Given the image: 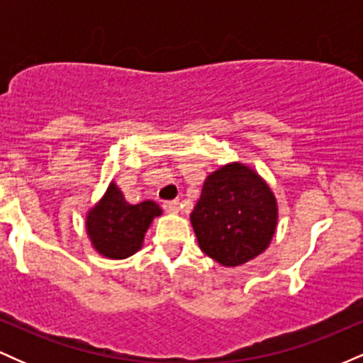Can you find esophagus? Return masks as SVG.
Returning a JSON list of instances; mask_svg holds the SVG:
<instances>
[{"instance_id": "esophagus-1", "label": "esophagus", "mask_w": 363, "mask_h": 363, "mask_svg": "<svg viewBox=\"0 0 363 363\" xmlns=\"http://www.w3.org/2000/svg\"><path fill=\"white\" fill-rule=\"evenodd\" d=\"M164 210L169 211V213H177L179 201H164Z\"/></svg>"}]
</instances>
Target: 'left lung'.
<instances>
[{"label":"left lung","mask_w":363,"mask_h":363,"mask_svg":"<svg viewBox=\"0 0 363 363\" xmlns=\"http://www.w3.org/2000/svg\"><path fill=\"white\" fill-rule=\"evenodd\" d=\"M277 201L256 172L230 164L208 176L191 223L201 251L223 266H239L268 247L277 228Z\"/></svg>","instance_id":"1"}]
</instances>
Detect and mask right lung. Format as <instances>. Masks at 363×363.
<instances>
[{
	"label": "right lung",
	"instance_id": "1",
	"mask_svg": "<svg viewBox=\"0 0 363 363\" xmlns=\"http://www.w3.org/2000/svg\"><path fill=\"white\" fill-rule=\"evenodd\" d=\"M160 213L162 210L153 201L129 205L119 187L111 184L101 203L86 216V232L102 256L124 259L141 247L145 232Z\"/></svg>",
	"mask_w": 363,
	"mask_h": 363
}]
</instances>
